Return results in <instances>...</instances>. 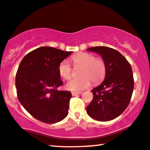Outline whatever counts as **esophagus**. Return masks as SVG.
Listing matches in <instances>:
<instances>
[{
	"instance_id": "1",
	"label": "esophagus",
	"mask_w": 150,
	"mask_h": 150,
	"mask_svg": "<svg viewBox=\"0 0 150 150\" xmlns=\"http://www.w3.org/2000/svg\"><path fill=\"white\" fill-rule=\"evenodd\" d=\"M79 94H81V93H75V92H72V95L73 96H76L77 95H79Z\"/></svg>"
}]
</instances>
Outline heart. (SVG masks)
Wrapping results in <instances>:
<instances>
[{
	"label": "heart",
	"instance_id": "obj_1",
	"mask_svg": "<svg viewBox=\"0 0 150 150\" xmlns=\"http://www.w3.org/2000/svg\"><path fill=\"white\" fill-rule=\"evenodd\" d=\"M71 61L75 67H82L80 78L72 79L66 84L69 91L79 93L91 85L92 81L95 83H99L104 79L106 74V64L100 57H95L91 53H79L71 57ZM59 75L65 79L71 77L72 69L67 60H63L59 64Z\"/></svg>",
	"mask_w": 150,
	"mask_h": 150
}]
</instances>
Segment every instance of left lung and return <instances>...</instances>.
<instances>
[{"mask_svg":"<svg viewBox=\"0 0 150 150\" xmlns=\"http://www.w3.org/2000/svg\"><path fill=\"white\" fill-rule=\"evenodd\" d=\"M99 54L106 64V74L100 85L92 90L93 99L86 107L88 115L99 121L117 118L126 109L134 89L132 67L124 56L108 47L87 49Z\"/></svg>","mask_w":150,"mask_h":150,"instance_id":"obj_1","label":"left lung"}]
</instances>
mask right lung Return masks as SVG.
Wrapping results in <instances>:
<instances>
[{"mask_svg": "<svg viewBox=\"0 0 150 150\" xmlns=\"http://www.w3.org/2000/svg\"><path fill=\"white\" fill-rule=\"evenodd\" d=\"M72 53L42 47L22 59L16 76L18 98L24 108L38 120L54 123L67 116L72 95L69 91L57 89L63 83L58 67Z\"/></svg>", "mask_w": 150, "mask_h": 150, "instance_id": "obj_1", "label": "right lung"}]
</instances>
